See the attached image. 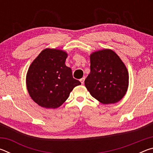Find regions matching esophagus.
Returning a JSON list of instances; mask_svg holds the SVG:
<instances>
[{"instance_id": "1", "label": "esophagus", "mask_w": 153, "mask_h": 153, "mask_svg": "<svg viewBox=\"0 0 153 153\" xmlns=\"http://www.w3.org/2000/svg\"><path fill=\"white\" fill-rule=\"evenodd\" d=\"M84 78H82V79H80V80H79V81H80V82H81L82 83V84H84Z\"/></svg>"}]
</instances>
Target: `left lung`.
Returning a JSON list of instances; mask_svg holds the SVG:
<instances>
[{
	"label": "left lung",
	"instance_id": "obj_1",
	"mask_svg": "<svg viewBox=\"0 0 153 153\" xmlns=\"http://www.w3.org/2000/svg\"><path fill=\"white\" fill-rule=\"evenodd\" d=\"M90 73L85 86L92 97L102 104L117 102L125 96L129 75L126 67L117 54L103 49L90 55Z\"/></svg>",
	"mask_w": 153,
	"mask_h": 153
}]
</instances>
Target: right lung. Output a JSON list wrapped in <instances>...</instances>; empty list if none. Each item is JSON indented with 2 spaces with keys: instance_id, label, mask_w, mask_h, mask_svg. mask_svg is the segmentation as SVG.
Instances as JSON below:
<instances>
[{
  "instance_id": "add662e5",
  "label": "right lung",
  "mask_w": 153,
  "mask_h": 153,
  "mask_svg": "<svg viewBox=\"0 0 153 153\" xmlns=\"http://www.w3.org/2000/svg\"><path fill=\"white\" fill-rule=\"evenodd\" d=\"M67 57L63 51L46 48L30 65L26 76L27 91L40 107H60L74 88L81 84L73 77L70 67L65 65Z\"/></svg>"
}]
</instances>
